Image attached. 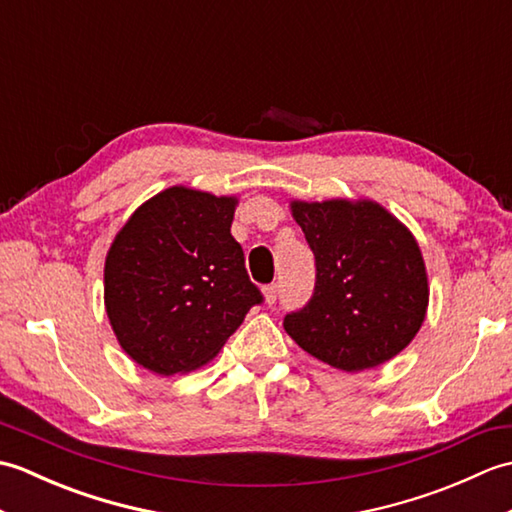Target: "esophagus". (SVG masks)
Listing matches in <instances>:
<instances>
[{
  "mask_svg": "<svg viewBox=\"0 0 512 512\" xmlns=\"http://www.w3.org/2000/svg\"><path fill=\"white\" fill-rule=\"evenodd\" d=\"M277 295H279V286L277 284H270L264 288V301L268 303V306H273V303L277 301Z\"/></svg>",
  "mask_w": 512,
  "mask_h": 512,
  "instance_id": "obj_1",
  "label": "esophagus"
}]
</instances>
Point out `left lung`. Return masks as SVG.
Masks as SVG:
<instances>
[{
  "instance_id": "left-lung-1",
  "label": "left lung",
  "mask_w": 512,
  "mask_h": 512,
  "mask_svg": "<svg viewBox=\"0 0 512 512\" xmlns=\"http://www.w3.org/2000/svg\"><path fill=\"white\" fill-rule=\"evenodd\" d=\"M317 259L308 306L286 314L301 350L343 372L391 361L429 308V275L416 237L374 200H290Z\"/></svg>"
}]
</instances>
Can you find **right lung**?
Returning a JSON list of instances; mask_svg holds the SVG:
<instances>
[{
    "mask_svg": "<svg viewBox=\"0 0 512 512\" xmlns=\"http://www.w3.org/2000/svg\"><path fill=\"white\" fill-rule=\"evenodd\" d=\"M237 204V195L176 184L116 233L103 270L105 312L140 367L158 376L204 367L262 303L231 235Z\"/></svg>",
    "mask_w": 512,
    "mask_h": 512,
    "instance_id": "add662e5",
    "label": "right lung"
}]
</instances>
